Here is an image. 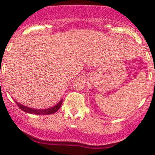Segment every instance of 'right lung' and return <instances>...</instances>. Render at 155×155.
<instances>
[{
	"instance_id": "right-lung-1",
	"label": "right lung",
	"mask_w": 155,
	"mask_h": 155,
	"mask_svg": "<svg viewBox=\"0 0 155 155\" xmlns=\"http://www.w3.org/2000/svg\"><path fill=\"white\" fill-rule=\"evenodd\" d=\"M62 102H63V99L61 100V101H60L57 105L53 106V107H50V108H48V109H33V108L28 107V106H26V105H21V104L18 103V102H15L17 103L18 106L21 110L25 112V113H30V114H35V115H50L56 113L57 110H59V109H60L61 106Z\"/></svg>"
}]
</instances>
